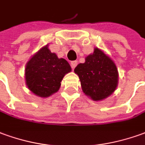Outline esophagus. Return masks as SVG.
<instances>
[{
    "instance_id": "1",
    "label": "esophagus",
    "mask_w": 145,
    "mask_h": 145,
    "mask_svg": "<svg viewBox=\"0 0 145 145\" xmlns=\"http://www.w3.org/2000/svg\"><path fill=\"white\" fill-rule=\"evenodd\" d=\"M78 64V62L77 61H72V62L71 63V67H72V69H74V67H75Z\"/></svg>"
}]
</instances>
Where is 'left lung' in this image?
I'll return each mask as SVG.
<instances>
[{
    "label": "left lung",
    "instance_id": "8db88e82",
    "mask_svg": "<svg viewBox=\"0 0 145 145\" xmlns=\"http://www.w3.org/2000/svg\"><path fill=\"white\" fill-rule=\"evenodd\" d=\"M74 73L79 78L83 93L94 101L108 98L118 86V72L115 62L98 48L87 56L85 63L78 64Z\"/></svg>",
    "mask_w": 145,
    "mask_h": 145
}]
</instances>
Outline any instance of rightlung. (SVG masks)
I'll return each instance as SVG.
<instances>
[{
	"mask_svg": "<svg viewBox=\"0 0 145 145\" xmlns=\"http://www.w3.org/2000/svg\"><path fill=\"white\" fill-rule=\"evenodd\" d=\"M71 71L69 63L58 58L48 49V44L34 53L26 64L25 80L27 88L37 97H50L60 88L63 77Z\"/></svg>",
	"mask_w": 145,
	"mask_h": 145,
	"instance_id": "add662e5",
	"label": "right lung"
}]
</instances>
